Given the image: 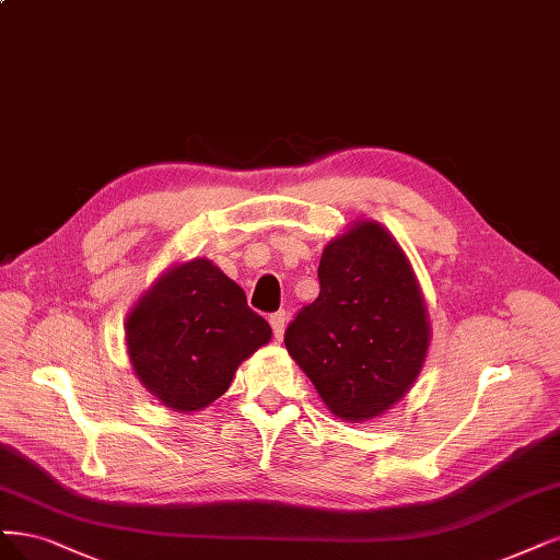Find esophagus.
I'll return each mask as SVG.
<instances>
[{"instance_id":"1","label":"esophagus","mask_w":560,"mask_h":560,"mask_svg":"<svg viewBox=\"0 0 560 560\" xmlns=\"http://www.w3.org/2000/svg\"><path fill=\"white\" fill-rule=\"evenodd\" d=\"M271 326H273V336H276V340H282V336H284V326H287V315L284 313H276V315H271Z\"/></svg>"}]
</instances>
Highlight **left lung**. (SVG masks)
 <instances>
[{
	"label": "left lung",
	"mask_w": 560,
	"mask_h": 560,
	"mask_svg": "<svg viewBox=\"0 0 560 560\" xmlns=\"http://www.w3.org/2000/svg\"><path fill=\"white\" fill-rule=\"evenodd\" d=\"M319 296L287 326L284 345L342 421H371L417 382L431 345L419 280L398 241L359 220L326 243Z\"/></svg>",
	"instance_id": "8db88e82"
}]
</instances>
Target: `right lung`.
Segmentation results:
<instances>
[{
  "label": "right lung",
  "instance_id": "1",
  "mask_svg": "<svg viewBox=\"0 0 560 560\" xmlns=\"http://www.w3.org/2000/svg\"><path fill=\"white\" fill-rule=\"evenodd\" d=\"M271 336L268 322L247 307L243 289L206 257L166 268L125 319L133 373L180 415L218 400L238 365Z\"/></svg>",
  "mask_w": 560,
  "mask_h": 560
}]
</instances>
